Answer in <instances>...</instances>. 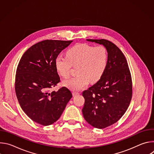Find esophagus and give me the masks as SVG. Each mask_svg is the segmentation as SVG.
<instances>
[{
	"label": "esophagus",
	"instance_id": "34e87169",
	"mask_svg": "<svg viewBox=\"0 0 154 154\" xmlns=\"http://www.w3.org/2000/svg\"><path fill=\"white\" fill-rule=\"evenodd\" d=\"M72 94H73V96H75L79 94L80 93H78V92H76V91H73V93H72Z\"/></svg>",
	"mask_w": 154,
	"mask_h": 154
}]
</instances>
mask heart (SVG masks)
<instances>
[{
	"label": "heart",
	"mask_w": 154,
	"mask_h": 154,
	"mask_svg": "<svg viewBox=\"0 0 154 154\" xmlns=\"http://www.w3.org/2000/svg\"><path fill=\"white\" fill-rule=\"evenodd\" d=\"M108 63V52L102 46L94 47L79 44L66 52V56L58 55L54 61L57 72L63 77L70 75L71 64L77 65L78 75L63 82V85L73 91H79L88 85L90 80L97 82L103 75Z\"/></svg>",
	"instance_id": "obj_1"
}]
</instances>
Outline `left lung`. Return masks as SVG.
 <instances>
[{
    "instance_id": "left-lung-1",
    "label": "left lung",
    "mask_w": 154,
    "mask_h": 154,
    "mask_svg": "<svg viewBox=\"0 0 154 154\" xmlns=\"http://www.w3.org/2000/svg\"><path fill=\"white\" fill-rule=\"evenodd\" d=\"M103 45L108 52L106 68L100 80L82 93V113L91 125L104 128L116 123L124 115L132 96L131 74L125 56L111 41L86 39Z\"/></svg>"
}]
</instances>
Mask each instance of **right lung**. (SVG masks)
<instances>
[{"instance_id": "right-lung-1", "label": "right lung", "mask_w": 154, "mask_h": 154, "mask_svg": "<svg viewBox=\"0 0 154 154\" xmlns=\"http://www.w3.org/2000/svg\"><path fill=\"white\" fill-rule=\"evenodd\" d=\"M72 41L45 40L22 56L15 78V91L20 107L33 121L49 125L61 116L72 94L67 88L51 91L60 82L54 61Z\"/></svg>"}]
</instances>
